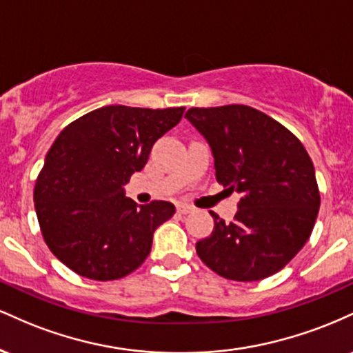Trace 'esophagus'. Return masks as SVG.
<instances>
[{"label": "esophagus", "mask_w": 353, "mask_h": 353, "mask_svg": "<svg viewBox=\"0 0 353 353\" xmlns=\"http://www.w3.org/2000/svg\"><path fill=\"white\" fill-rule=\"evenodd\" d=\"M192 212V208L188 204H177V214H189Z\"/></svg>", "instance_id": "34e87169"}]
</instances>
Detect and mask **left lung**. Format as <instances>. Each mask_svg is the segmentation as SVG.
I'll return each mask as SVG.
<instances>
[{"label":"left lung","mask_w":353,"mask_h":353,"mask_svg":"<svg viewBox=\"0 0 353 353\" xmlns=\"http://www.w3.org/2000/svg\"><path fill=\"white\" fill-rule=\"evenodd\" d=\"M185 117L212 149L219 184L241 194L230 222L209 210L214 230L197 242V255L229 281L270 277L315 225L320 192L309 152L285 125L244 104L190 108Z\"/></svg>","instance_id":"left-lung-1"}]
</instances>
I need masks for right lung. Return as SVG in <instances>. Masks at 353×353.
<instances>
[{
	"label": "right lung",
	"mask_w": 353,
	"mask_h": 353,
	"mask_svg": "<svg viewBox=\"0 0 353 353\" xmlns=\"http://www.w3.org/2000/svg\"><path fill=\"white\" fill-rule=\"evenodd\" d=\"M184 109L104 106L56 137L33 199L44 242L72 272L116 281L145 261L154 230L176 208L165 201L137 208L123 185L144 168L154 143L179 123Z\"/></svg>",
	"instance_id": "1"
}]
</instances>
